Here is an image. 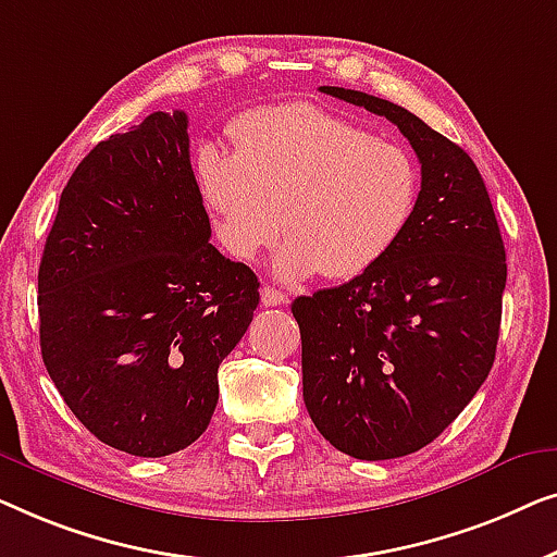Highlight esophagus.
Masks as SVG:
<instances>
[{
	"label": "esophagus",
	"instance_id": "esophagus-1",
	"mask_svg": "<svg viewBox=\"0 0 557 557\" xmlns=\"http://www.w3.org/2000/svg\"><path fill=\"white\" fill-rule=\"evenodd\" d=\"M260 297H262V305H268V308H277V305L287 302V295L280 293V289H275V287H270V285H262Z\"/></svg>",
	"mask_w": 557,
	"mask_h": 557
}]
</instances>
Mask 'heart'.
<instances>
[{
  "label": "heart",
  "mask_w": 557,
  "mask_h": 557,
  "mask_svg": "<svg viewBox=\"0 0 557 557\" xmlns=\"http://www.w3.org/2000/svg\"><path fill=\"white\" fill-rule=\"evenodd\" d=\"M237 151L203 146L197 174L216 234L252 262L285 234V280L363 275L398 245L419 201V169L394 140L308 103L260 108L234 123Z\"/></svg>",
  "instance_id": "1"
}]
</instances>
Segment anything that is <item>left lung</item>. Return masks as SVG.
Masks as SVG:
<instances>
[{"instance_id": "left-lung-1", "label": "left lung", "mask_w": 557, "mask_h": 557, "mask_svg": "<svg viewBox=\"0 0 557 557\" xmlns=\"http://www.w3.org/2000/svg\"><path fill=\"white\" fill-rule=\"evenodd\" d=\"M320 92L383 115L409 138L421 191L409 230L379 264L297 297L302 398L335 449L379 461L419 451L465 411L495 363L505 245L465 148L391 100Z\"/></svg>"}]
</instances>
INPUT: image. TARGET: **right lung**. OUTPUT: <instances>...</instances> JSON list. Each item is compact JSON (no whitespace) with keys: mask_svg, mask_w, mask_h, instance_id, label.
<instances>
[{"mask_svg":"<svg viewBox=\"0 0 557 557\" xmlns=\"http://www.w3.org/2000/svg\"><path fill=\"white\" fill-rule=\"evenodd\" d=\"M184 111L100 140L62 189L37 275L47 373L100 442L166 457L207 432L260 282L211 245Z\"/></svg>","mask_w":557,"mask_h":557,"instance_id":"1","label":"right lung"}]
</instances>
